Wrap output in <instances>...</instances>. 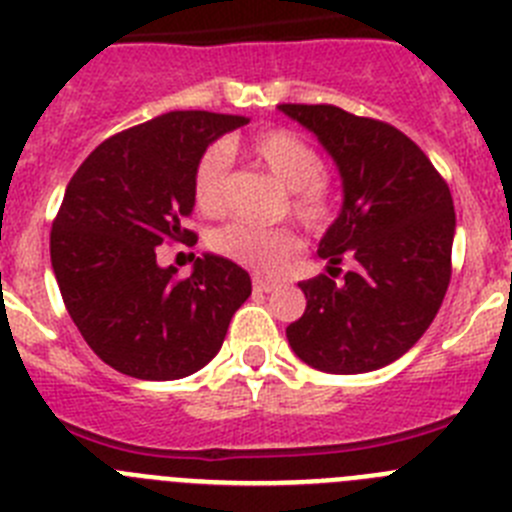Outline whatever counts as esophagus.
<instances>
[{
    "instance_id": "obj_1",
    "label": "esophagus",
    "mask_w": 512,
    "mask_h": 512,
    "mask_svg": "<svg viewBox=\"0 0 512 512\" xmlns=\"http://www.w3.org/2000/svg\"><path fill=\"white\" fill-rule=\"evenodd\" d=\"M279 284L274 282V279H264V277H253V289L256 292H274Z\"/></svg>"
}]
</instances>
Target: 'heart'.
I'll use <instances>...</instances> for the list:
<instances>
[{"label":"heart","mask_w":512,"mask_h":512,"mask_svg":"<svg viewBox=\"0 0 512 512\" xmlns=\"http://www.w3.org/2000/svg\"><path fill=\"white\" fill-rule=\"evenodd\" d=\"M251 156L264 166L279 184L289 189V210L310 230H323L336 212V194L323 174V158L310 140L292 130H269L251 140ZM230 151L223 143L207 148L194 166L192 197L197 210L215 217L228 202ZM212 251L259 271L277 274L302 248L300 235L287 225L261 228L251 223H230L215 230L210 238Z\"/></svg>","instance_id":"1"}]
</instances>
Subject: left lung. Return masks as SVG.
I'll use <instances>...</instances> for the list:
<instances>
[{
  "label": "left lung",
  "instance_id": "left-lung-1",
  "mask_svg": "<svg viewBox=\"0 0 512 512\" xmlns=\"http://www.w3.org/2000/svg\"><path fill=\"white\" fill-rule=\"evenodd\" d=\"M336 161L343 207L320 241L330 274L300 282L307 297L287 341L312 369L364 374L408 354L436 318L451 279L456 215L449 184L390 122L333 104H279ZM355 269L335 282L337 264Z\"/></svg>",
  "mask_w": 512,
  "mask_h": 512
}]
</instances>
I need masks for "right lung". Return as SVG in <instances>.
Returning a JSON list of instances; mask_svg holds the SVG:
<instances>
[{
	"label": "right lung",
	"instance_id": "right-lung-1",
	"mask_svg": "<svg viewBox=\"0 0 512 512\" xmlns=\"http://www.w3.org/2000/svg\"><path fill=\"white\" fill-rule=\"evenodd\" d=\"M248 117L166 112L99 143L71 176L51 230V264L94 354L135 379H182L220 351L251 277L205 253L187 279L156 264V246L192 241L194 166Z\"/></svg>",
	"mask_w": 512,
	"mask_h": 512
}]
</instances>
